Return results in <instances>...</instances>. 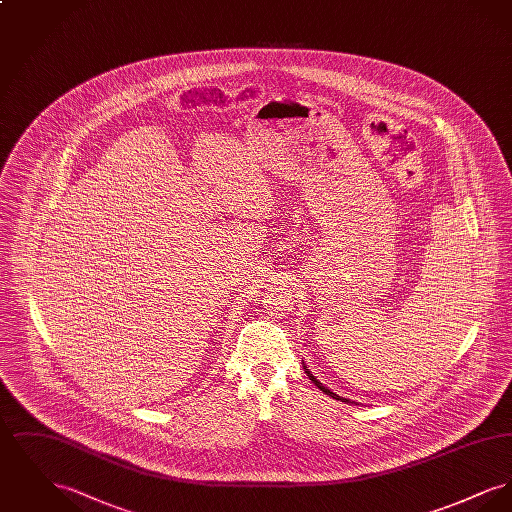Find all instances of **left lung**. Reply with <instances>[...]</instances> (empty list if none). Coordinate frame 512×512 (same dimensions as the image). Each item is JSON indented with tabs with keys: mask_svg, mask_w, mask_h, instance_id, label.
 <instances>
[{
	"mask_svg": "<svg viewBox=\"0 0 512 512\" xmlns=\"http://www.w3.org/2000/svg\"><path fill=\"white\" fill-rule=\"evenodd\" d=\"M303 368H305V372H307V376H309V380H311V382H313V384H315V386H317L318 390L324 391V393H326V395H330V397H332V399H338V401H343V403H355V401H351V399H347V397H341V395H338V393H334V391L328 390V388H326V386H322V384H320V382H318L317 376H313V374H311V370H309V366L303 365Z\"/></svg>",
	"mask_w": 512,
	"mask_h": 512,
	"instance_id": "obj_1",
	"label": "left lung"
}]
</instances>
